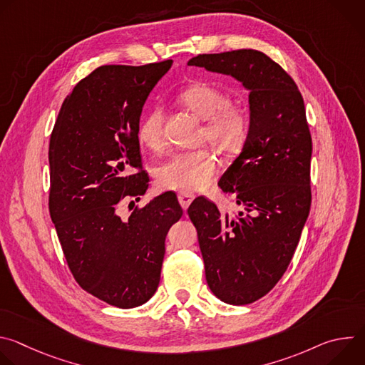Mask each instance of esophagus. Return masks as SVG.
Instances as JSON below:
<instances>
[{
	"label": "esophagus",
	"instance_id": "obj_1",
	"mask_svg": "<svg viewBox=\"0 0 365 365\" xmlns=\"http://www.w3.org/2000/svg\"><path fill=\"white\" fill-rule=\"evenodd\" d=\"M193 197H195V195H193V193H190V192H180V193L178 195L179 203L182 205L183 210H187L189 205H190V203H192V200H193Z\"/></svg>",
	"mask_w": 365,
	"mask_h": 365
}]
</instances>
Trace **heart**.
<instances>
[{"instance_id":"heart-1","label":"heart","mask_w":365,"mask_h":365,"mask_svg":"<svg viewBox=\"0 0 365 365\" xmlns=\"http://www.w3.org/2000/svg\"><path fill=\"white\" fill-rule=\"evenodd\" d=\"M178 99L185 108L205 121L200 130L202 141H207L225 155H232L242 148L250 134V114L244 107L231 103L225 91L197 82L182 89ZM163 124V110L151 108L138 124V141L151 151H162L166 144ZM217 173V155L211 150L199 148L170 155L155 169V180L163 189L189 192L206 187Z\"/></svg>"}]
</instances>
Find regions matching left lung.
Masks as SVG:
<instances>
[{
    "label": "left lung",
    "instance_id": "8db88e82",
    "mask_svg": "<svg viewBox=\"0 0 365 365\" xmlns=\"http://www.w3.org/2000/svg\"><path fill=\"white\" fill-rule=\"evenodd\" d=\"M231 75L250 91V134L218 185L240 212L197 196L187 214L197 231L206 282L230 304L266 296L287 270L310 211L312 137L302 93L263 51L240 48L187 62Z\"/></svg>",
    "mask_w": 365,
    "mask_h": 365
}]
</instances>
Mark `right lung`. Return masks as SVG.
Instances as JSON below:
<instances>
[{"instance_id":"right-lung-1","label":"right lung","mask_w":365,"mask_h":365,"mask_svg":"<svg viewBox=\"0 0 365 365\" xmlns=\"http://www.w3.org/2000/svg\"><path fill=\"white\" fill-rule=\"evenodd\" d=\"M172 63L96 68L65 99L50 135L48 211L68 267L85 292L121 309L158 290L168 231L183 215L173 192L118 215L123 200L148 189L137 128Z\"/></svg>"}]
</instances>
